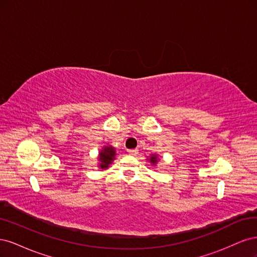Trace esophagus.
Returning <instances> with one entry per match:
<instances>
[{"instance_id":"obj_1","label":"esophagus","mask_w":257,"mask_h":257,"mask_svg":"<svg viewBox=\"0 0 257 257\" xmlns=\"http://www.w3.org/2000/svg\"><path fill=\"white\" fill-rule=\"evenodd\" d=\"M127 152L131 155H136L138 153V150L137 149H130V150H127Z\"/></svg>"}]
</instances>
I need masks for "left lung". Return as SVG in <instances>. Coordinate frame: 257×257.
<instances>
[{"mask_svg":"<svg viewBox=\"0 0 257 257\" xmlns=\"http://www.w3.org/2000/svg\"><path fill=\"white\" fill-rule=\"evenodd\" d=\"M149 161H150L151 164L155 165V164H157V163H158V161H159V159H158V155H157V154H152V155H150V159H149Z\"/></svg>","mask_w":257,"mask_h":257,"instance_id":"8db88e82","label":"left lung"}]
</instances>
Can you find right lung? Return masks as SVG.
Here are the masks:
<instances>
[{
  "mask_svg": "<svg viewBox=\"0 0 257 257\" xmlns=\"http://www.w3.org/2000/svg\"><path fill=\"white\" fill-rule=\"evenodd\" d=\"M115 149L111 146H105L98 154V166L100 169H107L115 159Z\"/></svg>",
  "mask_w": 257,
  "mask_h": 257,
  "instance_id": "add662e5",
  "label": "right lung"
}]
</instances>
